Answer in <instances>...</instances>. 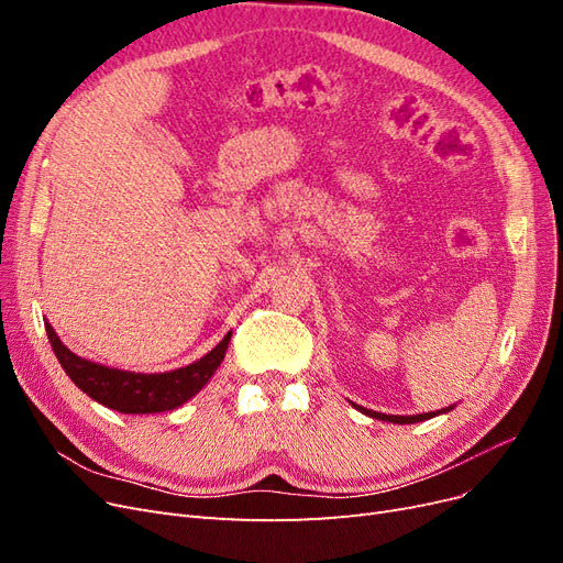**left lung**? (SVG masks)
I'll use <instances>...</instances> for the list:
<instances>
[{
    "label": "left lung",
    "mask_w": 563,
    "mask_h": 563,
    "mask_svg": "<svg viewBox=\"0 0 563 563\" xmlns=\"http://www.w3.org/2000/svg\"><path fill=\"white\" fill-rule=\"evenodd\" d=\"M356 411H362V413H366L368 418H376V420H385V422H395V424H413V422H422V420H430V418H434V416H441V413H449V411H453L455 408V404L453 406H446V408H441V411H430V413H418V416H387V413H378V411H371V408H364V406H356V404H352Z\"/></svg>",
    "instance_id": "8db88e82"
}]
</instances>
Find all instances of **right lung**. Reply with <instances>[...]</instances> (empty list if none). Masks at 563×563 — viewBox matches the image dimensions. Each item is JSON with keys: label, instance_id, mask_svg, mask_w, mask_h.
Instances as JSON below:
<instances>
[{"label": "right lung", "instance_id": "obj_1", "mask_svg": "<svg viewBox=\"0 0 563 563\" xmlns=\"http://www.w3.org/2000/svg\"><path fill=\"white\" fill-rule=\"evenodd\" d=\"M44 327L48 343L56 352V360L84 395H89L98 404L112 408V411L133 416L174 411V408L183 406L187 399H192L197 391L211 380L220 362L225 360V352L232 338L230 331L211 352L203 354L201 360L192 362L190 366L164 373H135L81 360V356H77L63 345V340L56 335L54 327H51L48 321H44Z\"/></svg>", "mask_w": 563, "mask_h": 563}]
</instances>
